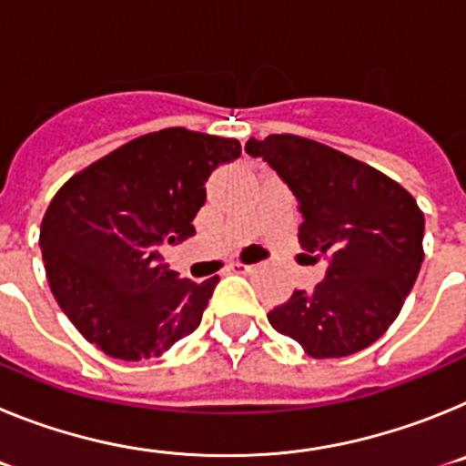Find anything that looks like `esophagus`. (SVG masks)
Masks as SVG:
<instances>
[{
  "instance_id": "34e87169",
  "label": "esophagus",
  "mask_w": 466,
  "mask_h": 466,
  "mask_svg": "<svg viewBox=\"0 0 466 466\" xmlns=\"http://www.w3.org/2000/svg\"><path fill=\"white\" fill-rule=\"evenodd\" d=\"M257 268H258L257 263H242V261L233 263V270H236V273H242V275L254 273V270H257Z\"/></svg>"
}]
</instances>
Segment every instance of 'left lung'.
Segmentation results:
<instances>
[{
  "label": "left lung",
  "instance_id": "1",
  "mask_svg": "<svg viewBox=\"0 0 466 466\" xmlns=\"http://www.w3.org/2000/svg\"><path fill=\"white\" fill-rule=\"evenodd\" d=\"M299 200V242L327 261L312 291H294L268 322L308 357L355 355L401 312L425 249V214L401 184L352 156L299 135L249 139ZM312 258V257H310Z\"/></svg>",
  "mask_w": 466,
  "mask_h": 466
}]
</instances>
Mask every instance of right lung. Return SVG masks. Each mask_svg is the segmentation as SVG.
Wrapping results in <instances>:
<instances>
[{
  "instance_id": "add662e5",
  "label": "right lung",
  "mask_w": 466,
  "mask_h": 466,
  "mask_svg": "<svg viewBox=\"0 0 466 466\" xmlns=\"http://www.w3.org/2000/svg\"><path fill=\"white\" fill-rule=\"evenodd\" d=\"M240 151L238 139L166 127L102 156L53 196L39 230L44 268L88 343L139 361L198 329L219 278H179L160 249L196 233L208 177Z\"/></svg>"
}]
</instances>
